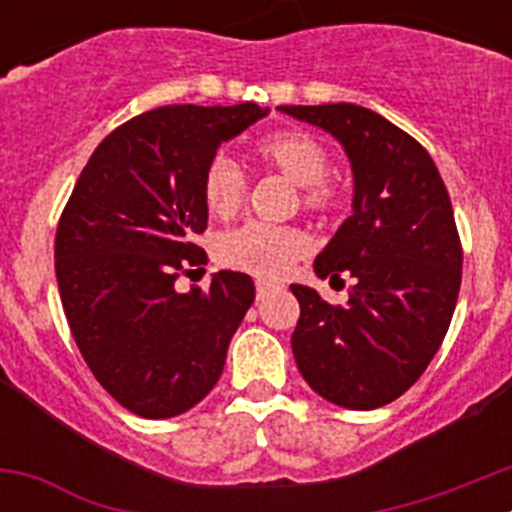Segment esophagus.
<instances>
[{
	"label": "esophagus",
	"mask_w": 512,
	"mask_h": 512,
	"mask_svg": "<svg viewBox=\"0 0 512 512\" xmlns=\"http://www.w3.org/2000/svg\"><path fill=\"white\" fill-rule=\"evenodd\" d=\"M271 287H274V284L266 282V279H259V282H256V297H259V300H264V295H269Z\"/></svg>",
	"instance_id": "1"
}]
</instances>
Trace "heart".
Wrapping results in <instances>:
<instances>
[{"label":"heart","mask_w":512,"mask_h":512,"mask_svg":"<svg viewBox=\"0 0 512 512\" xmlns=\"http://www.w3.org/2000/svg\"><path fill=\"white\" fill-rule=\"evenodd\" d=\"M259 164L277 171L300 187V202L307 212L330 215L341 207V189L328 176L330 153L318 135L307 130H277L253 148ZM248 197V179L228 156H215L202 176V200L217 220H230L241 212ZM310 253V238L295 225L246 223L220 235L215 243L217 264L253 277L277 279L295 261Z\"/></svg>","instance_id":"1"}]
</instances>
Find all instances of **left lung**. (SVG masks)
Segmentation results:
<instances>
[{
	"instance_id": "8db88e82",
	"label": "left lung",
	"mask_w": 512,
	"mask_h": 512,
	"mask_svg": "<svg viewBox=\"0 0 512 512\" xmlns=\"http://www.w3.org/2000/svg\"><path fill=\"white\" fill-rule=\"evenodd\" d=\"M279 110L336 135L354 169V215L315 259L320 279L346 274L354 287L348 305H330L292 284L297 369L341 408H382L418 382L451 325L464 251L449 192L428 151L377 112L348 102Z\"/></svg>"
}]
</instances>
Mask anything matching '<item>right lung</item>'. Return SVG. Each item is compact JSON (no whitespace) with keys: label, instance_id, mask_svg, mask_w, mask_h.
<instances>
[{"label":"right lung","instance_id":"1","mask_svg":"<svg viewBox=\"0 0 512 512\" xmlns=\"http://www.w3.org/2000/svg\"><path fill=\"white\" fill-rule=\"evenodd\" d=\"M259 104H169L122 122L87 161L56 230V279L81 356L122 408L174 418L223 374L256 297L251 277L220 271L176 292L207 253L202 176L217 146L264 117Z\"/></svg>","mask_w":512,"mask_h":512}]
</instances>
